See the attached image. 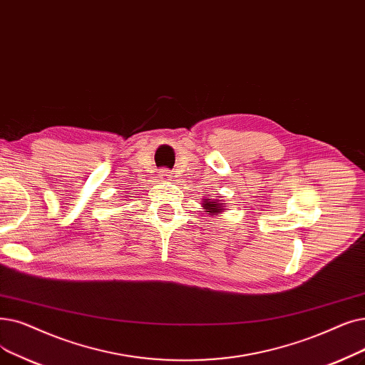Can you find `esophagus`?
Listing matches in <instances>:
<instances>
[{
    "instance_id": "esophagus-1",
    "label": "esophagus",
    "mask_w": 365,
    "mask_h": 365,
    "mask_svg": "<svg viewBox=\"0 0 365 365\" xmlns=\"http://www.w3.org/2000/svg\"><path fill=\"white\" fill-rule=\"evenodd\" d=\"M158 176H160L161 180H170V179L173 178V174H171V171H170L168 168H161V170H160V174H158Z\"/></svg>"
}]
</instances>
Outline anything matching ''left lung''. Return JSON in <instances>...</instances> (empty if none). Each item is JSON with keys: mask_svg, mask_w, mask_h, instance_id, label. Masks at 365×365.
<instances>
[{"mask_svg": "<svg viewBox=\"0 0 365 365\" xmlns=\"http://www.w3.org/2000/svg\"><path fill=\"white\" fill-rule=\"evenodd\" d=\"M204 205L202 207L205 209V212H207V215H217V213H220L222 210H224V205H222L217 200H210V198H207V200H204V202H202Z\"/></svg>", "mask_w": 365, "mask_h": 365, "instance_id": "8db88e82", "label": "left lung"}]
</instances>
